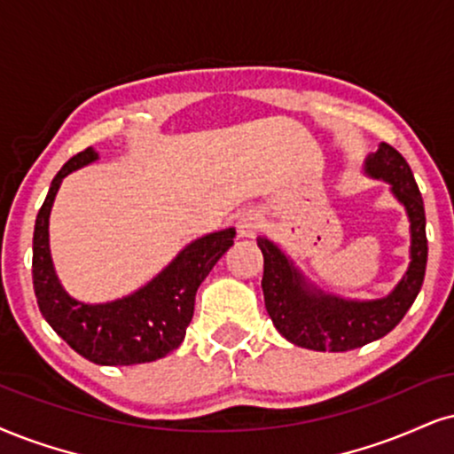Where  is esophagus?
Returning a JSON list of instances; mask_svg holds the SVG:
<instances>
[{"label":"esophagus","instance_id":"esophagus-1","mask_svg":"<svg viewBox=\"0 0 454 454\" xmlns=\"http://www.w3.org/2000/svg\"><path fill=\"white\" fill-rule=\"evenodd\" d=\"M262 225L261 215L256 210H244L236 218V229L239 238H254Z\"/></svg>","mask_w":454,"mask_h":454}]
</instances>
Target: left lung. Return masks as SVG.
Masks as SVG:
<instances>
[{
  "label": "left lung",
  "instance_id": "left-lung-1",
  "mask_svg": "<svg viewBox=\"0 0 454 454\" xmlns=\"http://www.w3.org/2000/svg\"><path fill=\"white\" fill-rule=\"evenodd\" d=\"M366 172L391 183L411 218V267L389 296L379 301H343L313 293L293 262L270 239L259 238L262 253V296L273 326L290 343L316 351H349L385 337L398 326L423 286L427 267L425 208L411 166L391 145L381 143L366 160Z\"/></svg>",
  "mask_w": 454,
  "mask_h": 454
}]
</instances>
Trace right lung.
<instances>
[{
    "mask_svg": "<svg viewBox=\"0 0 454 454\" xmlns=\"http://www.w3.org/2000/svg\"><path fill=\"white\" fill-rule=\"evenodd\" d=\"M97 160L92 147L80 151L52 178L33 231V290L39 311L71 349L103 366H130L164 357L183 343L193 317L195 293L216 261L233 246L236 231L195 239L158 278L126 299L83 305L71 299L56 278L48 248V216L63 178Z\"/></svg>",
    "mask_w": 454,
    "mask_h": 454,
    "instance_id": "right-lung-1",
    "label": "right lung"
}]
</instances>
